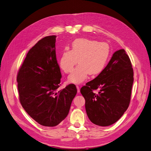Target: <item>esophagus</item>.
Masks as SVG:
<instances>
[{
	"label": "esophagus",
	"instance_id": "34e87169",
	"mask_svg": "<svg viewBox=\"0 0 151 151\" xmlns=\"http://www.w3.org/2000/svg\"><path fill=\"white\" fill-rule=\"evenodd\" d=\"M76 88H77V93H80V88L78 86H77Z\"/></svg>",
	"mask_w": 151,
	"mask_h": 151
}]
</instances>
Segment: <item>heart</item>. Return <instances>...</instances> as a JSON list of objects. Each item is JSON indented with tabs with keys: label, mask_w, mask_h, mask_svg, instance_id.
Here are the masks:
<instances>
[{
	"label": "heart",
	"mask_w": 151,
	"mask_h": 151,
	"mask_svg": "<svg viewBox=\"0 0 151 151\" xmlns=\"http://www.w3.org/2000/svg\"><path fill=\"white\" fill-rule=\"evenodd\" d=\"M110 53L107 43L88 38H78L71 44L70 50L63 51L59 65L65 73H70L78 60L80 64L68 77L70 83L79 84L88 75H98L106 65Z\"/></svg>",
	"instance_id": "b5f03b06"
}]
</instances>
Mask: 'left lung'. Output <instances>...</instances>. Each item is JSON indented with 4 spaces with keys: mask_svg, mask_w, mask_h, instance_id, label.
I'll use <instances>...</instances> for the list:
<instances>
[{
    "mask_svg": "<svg viewBox=\"0 0 151 151\" xmlns=\"http://www.w3.org/2000/svg\"><path fill=\"white\" fill-rule=\"evenodd\" d=\"M133 83L134 71L129 57L124 49L118 50L104 70L81 89L91 122L106 127L119 120L129 106ZM96 89L99 93H93Z\"/></svg>",
    "mask_w": 151,
    "mask_h": 151,
    "instance_id": "left-lung-1",
    "label": "left lung"
}]
</instances>
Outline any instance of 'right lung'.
<instances>
[{
    "mask_svg": "<svg viewBox=\"0 0 151 151\" xmlns=\"http://www.w3.org/2000/svg\"><path fill=\"white\" fill-rule=\"evenodd\" d=\"M56 37L38 41L27 53L17 76L22 108L45 127L57 126L65 119L77 94L74 84L58 91L62 74L56 58Z\"/></svg>",
    "mask_w": 151,
    "mask_h": 151,
    "instance_id": "right-lung-1",
    "label": "right lung"
}]
</instances>
